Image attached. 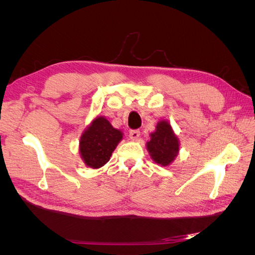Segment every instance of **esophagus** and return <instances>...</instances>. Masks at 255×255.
Instances as JSON below:
<instances>
[{
  "mask_svg": "<svg viewBox=\"0 0 255 255\" xmlns=\"http://www.w3.org/2000/svg\"><path fill=\"white\" fill-rule=\"evenodd\" d=\"M139 136H140V130L139 129L129 130V138H130V139L135 140V139H137V138H139Z\"/></svg>",
  "mask_w": 255,
  "mask_h": 255,
  "instance_id": "esophagus-1",
  "label": "esophagus"
}]
</instances>
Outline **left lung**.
I'll list each match as a JSON object with an SVG mask.
<instances>
[{
    "label": "left lung",
    "mask_w": 255,
    "mask_h": 255,
    "mask_svg": "<svg viewBox=\"0 0 255 255\" xmlns=\"http://www.w3.org/2000/svg\"><path fill=\"white\" fill-rule=\"evenodd\" d=\"M150 141L146 142V149L151 158L156 164L169 166L179 154L180 142L175 136L170 123L161 120L157 123L155 132L151 133Z\"/></svg>",
    "instance_id": "obj_1"
}]
</instances>
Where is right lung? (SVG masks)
Wrapping results in <instances>:
<instances>
[{"instance_id":"add662e5","label":"right lung","mask_w":255,"mask_h":255,"mask_svg":"<svg viewBox=\"0 0 255 255\" xmlns=\"http://www.w3.org/2000/svg\"><path fill=\"white\" fill-rule=\"evenodd\" d=\"M122 135L121 130L114 128L109 120L99 116L81 136L80 153L84 163L94 169L104 166L122 140Z\"/></svg>"}]
</instances>
